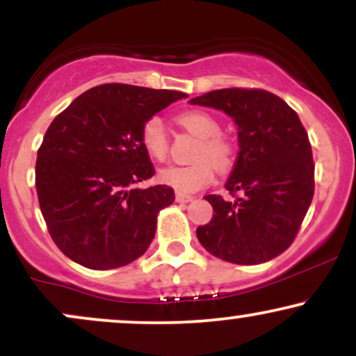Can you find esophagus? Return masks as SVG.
Returning a JSON list of instances; mask_svg holds the SVG:
<instances>
[{
    "mask_svg": "<svg viewBox=\"0 0 356 356\" xmlns=\"http://www.w3.org/2000/svg\"><path fill=\"white\" fill-rule=\"evenodd\" d=\"M192 195H187V194H181V192H177V194H175V201L177 202H189V201H192Z\"/></svg>",
    "mask_w": 356,
    "mask_h": 356,
    "instance_id": "1",
    "label": "esophagus"
}]
</instances>
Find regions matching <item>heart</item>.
Returning <instances> with one entry per match:
<instances>
[{
    "mask_svg": "<svg viewBox=\"0 0 356 356\" xmlns=\"http://www.w3.org/2000/svg\"><path fill=\"white\" fill-rule=\"evenodd\" d=\"M179 122L201 137V144L194 154V164L170 165L159 170V182L172 187L181 194H189L214 181L216 169L227 170L234 162V149L231 140L220 134V125L214 117L202 110H189L179 115ZM140 144L150 159L164 162L169 154V137L164 120L154 115L147 118L140 129Z\"/></svg>",
    "mask_w": 356,
    "mask_h": 356,
    "instance_id": "1",
    "label": "heart"
}]
</instances>
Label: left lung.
<instances>
[{
  "label": "left lung",
  "instance_id": "obj_1",
  "mask_svg": "<svg viewBox=\"0 0 356 356\" xmlns=\"http://www.w3.org/2000/svg\"><path fill=\"white\" fill-rule=\"evenodd\" d=\"M238 124L239 152L226 182L232 201L209 194L214 214L197 227L206 251L227 263H266L291 246L314 194L308 134L283 99L261 88H222L191 100Z\"/></svg>",
  "mask_w": 356,
  "mask_h": 356
}]
</instances>
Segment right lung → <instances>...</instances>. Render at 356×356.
I'll return each mask as SVG.
<instances>
[{
  "label": "right lung",
  "mask_w": 356,
  "mask_h": 356,
  "mask_svg": "<svg viewBox=\"0 0 356 356\" xmlns=\"http://www.w3.org/2000/svg\"><path fill=\"white\" fill-rule=\"evenodd\" d=\"M186 97L104 83L55 117L38 149L35 184L48 232L65 256L90 269H115L147 251L159 212L175 195L169 186L136 189L155 174L140 129Z\"/></svg>",
  "instance_id": "obj_1"
}]
</instances>
